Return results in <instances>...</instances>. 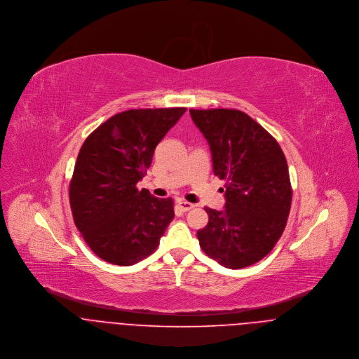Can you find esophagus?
I'll use <instances>...</instances> for the list:
<instances>
[{"label": "esophagus", "instance_id": "esophagus-1", "mask_svg": "<svg viewBox=\"0 0 359 359\" xmlns=\"http://www.w3.org/2000/svg\"><path fill=\"white\" fill-rule=\"evenodd\" d=\"M177 205H178V207H180L182 211H189V210H192V208L195 207L192 203L185 202V201H181V199L177 202Z\"/></svg>", "mask_w": 359, "mask_h": 359}]
</instances>
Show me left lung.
I'll return each mask as SVG.
<instances>
[{"label": "left lung", "instance_id": "8db88e82", "mask_svg": "<svg viewBox=\"0 0 359 359\" xmlns=\"http://www.w3.org/2000/svg\"><path fill=\"white\" fill-rule=\"evenodd\" d=\"M205 135L212 170L225 180V207H205L208 224L198 231L205 255L239 269L256 264L280 239L292 205L286 157L276 140L236 109H191Z\"/></svg>", "mask_w": 359, "mask_h": 359}]
</instances>
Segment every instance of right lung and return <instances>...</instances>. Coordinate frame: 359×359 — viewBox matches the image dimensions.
Instances as JSON below:
<instances>
[{"mask_svg":"<svg viewBox=\"0 0 359 359\" xmlns=\"http://www.w3.org/2000/svg\"><path fill=\"white\" fill-rule=\"evenodd\" d=\"M187 107L131 109L107 118L84 141L69 187L74 224L104 261L133 265L151 256L174 218L171 198L137 184L154 149Z\"/></svg>","mask_w":359,"mask_h":359,"instance_id":"right-lung-1","label":"right lung"}]
</instances>
